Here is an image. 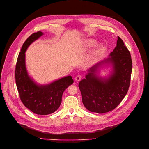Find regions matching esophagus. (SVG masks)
Returning a JSON list of instances; mask_svg holds the SVG:
<instances>
[{
	"label": "esophagus",
	"mask_w": 149,
	"mask_h": 149,
	"mask_svg": "<svg viewBox=\"0 0 149 149\" xmlns=\"http://www.w3.org/2000/svg\"><path fill=\"white\" fill-rule=\"evenodd\" d=\"M81 78H82V76H81V75H77V76H76V77H75V80H76V81L78 82V81H81Z\"/></svg>",
	"instance_id": "esophagus-1"
}]
</instances>
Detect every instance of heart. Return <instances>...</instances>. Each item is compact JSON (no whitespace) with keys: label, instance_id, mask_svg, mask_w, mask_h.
Wrapping results in <instances>:
<instances>
[{"label":"heart","instance_id":"1","mask_svg":"<svg viewBox=\"0 0 149 149\" xmlns=\"http://www.w3.org/2000/svg\"><path fill=\"white\" fill-rule=\"evenodd\" d=\"M97 45V42L93 39H88L84 42V45L82 46L83 50H89L94 48ZM105 50V47L104 45H99L96 51L95 52V56L96 58L99 57L101 56Z\"/></svg>","mask_w":149,"mask_h":149}]
</instances>
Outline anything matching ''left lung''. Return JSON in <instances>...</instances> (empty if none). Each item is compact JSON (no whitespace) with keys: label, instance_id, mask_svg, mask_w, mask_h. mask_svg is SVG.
Wrapping results in <instances>:
<instances>
[{"label":"left lung","instance_id":"8db88e82","mask_svg":"<svg viewBox=\"0 0 149 149\" xmlns=\"http://www.w3.org/2000/svg\"><path fill=\"white\" fill-rule=\"evenodd\" d=\"M110 57L91 67L79 83L82 102L91 112L104 113L115 109L128 91L132 61L130 52L123 40L118 37L117 44ZM110 65L112 72L107 78L99 77V68Z\"/></svg>","mask_w":149,"mask_h":149}]
</instances>
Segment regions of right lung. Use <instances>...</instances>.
Masks as SVG:
<instances>
[{
  "label": "right lung",
  "mask_w": 149,
  "mask_h": 149,
  "mask_svg": "<svg viewBox=\"0 0 149 149\" xmlns=\"http://www.w3.org/2000/svg\"><path fill=\"white\" fill-rule=\"evenodd\" d=\"M43 34L41 31L34 33L25 41L17 58L15 79L20 100L25 107L36 114L47 115L59 109L63 91L74 81L72 76H67L50 84L39 85L28 75L25 53L28 47Z\"/></svg>",
  "instance_id": "right-lung-1"
}]
</instances>
